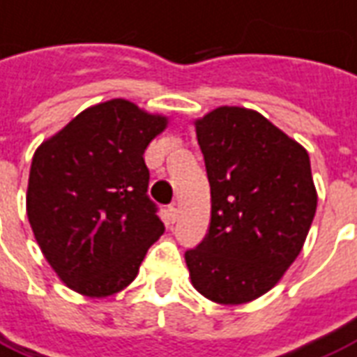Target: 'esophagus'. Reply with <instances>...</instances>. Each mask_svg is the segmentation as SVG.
<instances>
[{"mask_svg": "<svg viewBox=\"0 0 357 357\" xmlns=\"http://www.w3.org/2000/svg\"><path fill=\"white\" fill-rule=\"evenodd\" d=\"M169 218H171V222H176V218H178V208H176V203L169 205Z\"/></svg>", "mask_w": 357, "mask_h": 357, "instance_id": "1", "label": "esophagus"}]
</instances>
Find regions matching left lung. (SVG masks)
<instances>
[{
	"instance_id": "left-lung-1",
	"label": "left lung",
	"mask_w": 357,
	"mask_h": 357,
	"mask_svg": "<svg viewBox=\"0 0 357 357\" xmlns=\"http://www.w3.org/2000/svg\"><path fill=\"white\" fill-rule=\"evenodd\" d=\"M194 124L211 226L184 256L190 280L218 305L250 303L284 277L309 235L318 205L309 152L245 107H218Z\"/></svg>"
}]
</instances>
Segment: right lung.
<instances>
[{
    "label": "right lung",
    "instance_id": "obj_1",
    "mask_svg": "<svg viewBox=\"0 0 357 357\" xmlns=\"http://www.w3.org/2000/svg\"><path fill=\"white\" fill-rule=\"evenodd\" d=\"M167 124V116L116 98L84 109L37 146L29 226L48 265L80 296L124 290L162 237L143 156Z\"/></svg>",
    "mask_w": 357,
    "mask_h": 357
}]
</instances>
